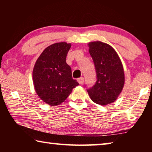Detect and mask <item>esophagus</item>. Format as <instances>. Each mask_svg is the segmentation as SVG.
<instances>
[{
    "instance_id": "obj_1",
    "label": "esophagus",
    "mask_w": 152,
    "mask_h": 152,
    "mask_svg": "<svg viewBox=\"0 0 152 152\" xmlns=\"http://www.w3.org/2000/svg\"><path fill=\"white\" fill-rule=\"evenodd\" d=\"M77 81H78V82L80 84H83L84 83V78H82V77H81V78H79L77 79Z\"/></svg>"
}]
</instances>
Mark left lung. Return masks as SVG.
I'll list each match as a JSON object with an SVG mask.
<instances>
[{
  "instance_id": "1",
  "label": "left lung",
  "mask_w": 152,
  "mask_h": 152,
  "mask_svg": "<svg viewBox=\"0 0 152 152\" xmlns=\"http://www.w3.org/2000/svg\"><path fill=\"white\" fill-rule=\"evenodd\" d=\"M93 60L97 80L87 90L95 103L107 105L116 101L125 84V72L121 60L112 46L97 41L88 43Z\"/></svg>"
}]
</instances>
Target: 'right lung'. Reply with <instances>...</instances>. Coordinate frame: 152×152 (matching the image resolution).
Here are the masks:
<instances>
[{"mask_svg":"<svg viewBox=\"0 0 152 152\" xmlns=\"http://www.w3.org/2000/svg\"><path fill=\"white\" fill-rule=\"evenodd\" d=\"M71 43H56L46 48L37 58L33 70V82L36 93L50 106L62 103L78 85L72 76L70 66L66 62Z\"/></svg>","mask_w":152,"mask_h":152,"instance_id":"obj_1","label":"right lung"}]
</instances>
